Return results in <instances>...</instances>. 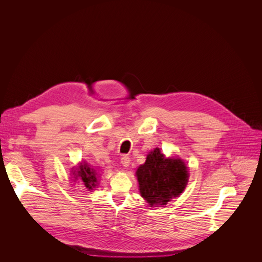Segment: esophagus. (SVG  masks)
<instances>
[{"label":"esophagus","instance_id":"1","mask_svg":"<svg viewBox=\"0 0 262 262\" xmlns=\"http://www.w3.org/2000/svg\"><path fill=\"white\" fill-rule=\"evenodd\" d=\"M129 162H130L129 157L123 156V157L121 158V163H122V165L124 166V167H127V166H129Z\"/></svg>","mask_w":262,"mask_h":262}]
</instances>
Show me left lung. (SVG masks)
<instances>
[{
    "label": "left lung",
    "instance_id": "obj_1",
    "mask_svg": "<svg viewBox=\"0 0 262 262\" xmlns=\"http://www.w3.org/2000/svg\"><path fill=\"white\" fill-rule=\"evenodd\" d=\"M140 194L150 207L165 206L184 191L188 168L180 158H166L156 147L136 171Z\"/></svg>",
    "mask_w": 262,
    "mask_h": 262
}]
</instances>
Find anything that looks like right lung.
<instances>
[{
    "instance_id": "obj_1",
    "label": "right lung",
    "mask_w": 262,
    "mask_h": 262,
    "mask_svg": "<svg viewBox=\"0 0 262 262\" xmlns=\"http://www.w3.org/2000/svg\"><path fill=\"white\" fill-rule=\"evenodd\" d=\"M73 173L76 177L75 179L79 178L82 185L89 190V191H92V190H94V188L99 184L98 174L96 170L91 167V166L85 162L80 163V165L76 168V170H74Z\"/></svg>"
}]
</instances>
